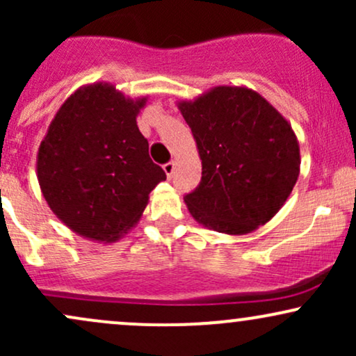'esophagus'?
Instances as JSON below:
<instances>
[{"mask_svg":"<svg viewBox=\"0 0 356 356\" xmlns=\"http://www.w3.org/2000/svg\"><path fill=\"white\" fill-rule=\"evenodd\" d=\"M162 169H164L167 179H172V175L175 172V164H174V162H167V164H164V167H162Z\"/></svg>","mask_w":356,"mask_h":356,"instance_id":"esophagus-1","label":"esophagus"}]
</instances>
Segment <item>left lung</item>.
Returning <instances> with one entry per match:
<instances>
[{
	"label": "left lung",
	"instance_id": "1",
	"mask_svg": "<svg viewBox=\"0 0 356 356\" xmlns=\"http://www.w3.org/2000/svg\"><path fill=\"white\" fill-rule=\"evenodd\" d=\"M202 162L201 184L184 197L191 216L212 231L243 236L277 214L300 175L291 124L256 90L218 85L179 100Z\"/></svg>",
	"mask_w": 356,
	"mask_h": 356
}]
</instances>
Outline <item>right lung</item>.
Listing matches in <instances>:
<instances>
[{
    "label": "right lung",
    "mask_w": 356,
    "mask_h": 356,
    "mask_svg": "<svg viewBox=\"0 0 356 356\" xmlns=\"http://www.w3.org/2000/svg\"><path fill=\"white\" fill-rule=\"evenodd\" d=\"M147 100L95 81L76 88L48 125L36 155L40 189L53 214L81 238L117 243L165 181L137 127Z\"/></svg>",
    "instance_id": "add662e5"
}]
</instances>
